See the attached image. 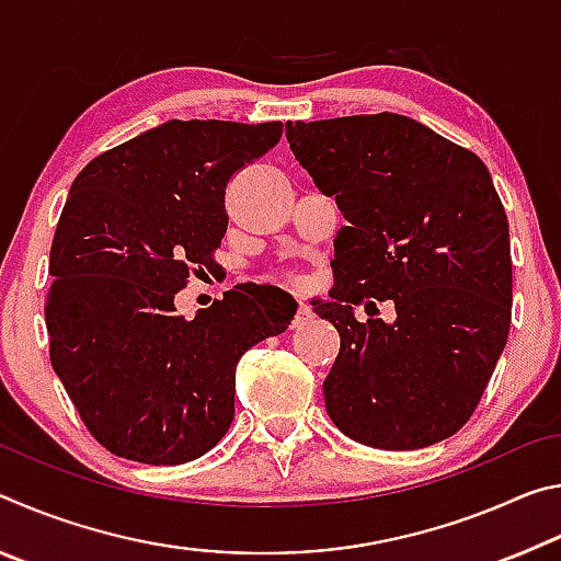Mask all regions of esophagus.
Wrapping results in <instances>:
<instances>
[{
    "mask_svg": "<svg viewBox=\"0 0 561 561\" xmlns=\"http://www.w3.org/2000/svg\"><path fill=\"white\" fill-rule=\"evenodd\" d=\"M311 317H314V311H311L309 304L301 301L299 309H297V317H294V327H304Z\"/></svg>",
    "mask_w": 561,
    "mask_h": 561,
    "instance_id": "34e87169",
    "label": "esophagus"
}]
</instances>
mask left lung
<instances>
[{"mask_svg": "<svg viewBox=\"0 0 561 561\" xmlns=\"http://www.w3.org/2000/svg\"><path fill=\"white\" fill-rule=\"evenodd\" d=\"M299 165L334 195L331 301H314L341 336L324 381L327 413L351 440L428 448L478 408L507 344L512 257L505 207L468 148L398 113L287 121ZM364 298H391L393 322Z\"/></svg>", "mask_w": 561, "mask_h": 561, "instance_id": "obj_1", "label": "left lung"}]
</instances>
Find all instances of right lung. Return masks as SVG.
Listing matches in <instances>:
<instances>
[{"mask_svg":"<svg viewBox=\"0 0 561 561\" xmlns=\"http://www.w3.org/2000/svg\"><path fill=\"white\" fill-rule=\"evenodd\" d=\"M282 128L168 121L76 175L51 242L49 356L113 455L180 465L215 448L234 417L237 360L289 327L297 301L252 282L193 319L175 314V294L213 267L225 237L227 183Z\"/></svg>","mask_w":561,"mask_h":561,"instance_id":"obj_1","label":"right lung"}]
</instances>
